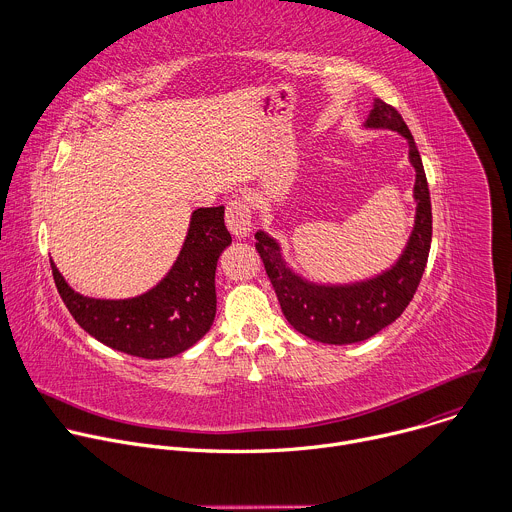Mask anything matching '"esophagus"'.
<instances>
[{
    "instance_id": "1",
    "label": "esophagus",
    "mask_w": 512,
    "mask_h": 512,
    "mask_svg": "<svg viewBox=\"0 0 512 512\" xmlns=\"http://www.w3.org/2000/svg\"><path fill=\"white\" fill-rule=\"evenodd\" d=\"M227 227H229L231 235H235L237 239H245L253 231L251 210L241 198H233L227 204Z\"/></svg>"
}]
</instances>
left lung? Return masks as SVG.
I'll return each instance as SVG.
<instances>
[{
    "label": "left lung",
    "instance_id": "left-lung-1",
    "mask_svg": "<svg viewBox=\"0 0 512 512\" xmlns=\"http://www.w3.org/2000/svg\"><path fill=\"white\" fill-rule=\"evenodd\" d=\"M364 127L389 129L405 137L409 164L415 170V221L405 249L391 267L348 283L312 281L285 261L277 239L265 231L255 233L257 253L265 263L285 320L300 334L324 344L362 342L393 324L415 294L431 247L429 188L409 127L399 111L381 99H375Z\"/></svg>",
    "mask_w": 512,
    "mask_h": 512
}]
</instances>
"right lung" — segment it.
<instances>
[{
  "label": "right lung",
  "mask_w": 512,
  "mask_h": 512,
  "mask_svg": "<svg viewBox=\"0 0 512 512\" xmlns=\"http://www.w3.org/2000/svg\"><path fill=\"white\" fill-rule=\"evenodd\" d=\"M233 243L225 206L196 208L170 271L148 291L125 300L89 298L72 289L50 259L54 283L68 312L93 338L139 358H170L194 346L216 316L214 273Z\"/></svg>",
  "instance_id": "right-lung-1"
}]
</instances>
